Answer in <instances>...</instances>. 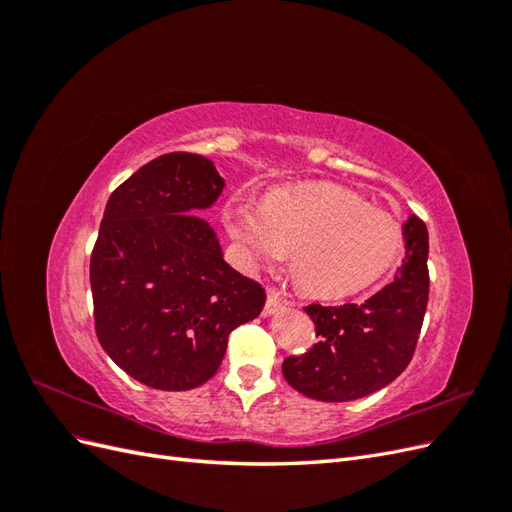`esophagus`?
<instances>
[{
	"instance_id": "obj_1",
	"label": "esophagus",
	"mask_w": 512,
	"mask_h": 512,
	"mask_svg": "<svg viewBox=\"0 0 512 512\" xmlns=\"http://www.w3.org/2000/svg\"><path fill=\"white\" fill-rule=\"evenodd\" d=\"M290 301H286L280 292L277 290H269V297H267V303H265V316H275L280 314L284 307H288Z\"/></svg>"
}]
</instances>
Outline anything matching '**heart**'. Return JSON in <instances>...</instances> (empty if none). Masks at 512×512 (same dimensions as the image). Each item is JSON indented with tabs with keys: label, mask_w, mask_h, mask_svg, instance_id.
Returning <instances> with one entry per match:
<instances>
[{
	"label": "heart",
	"mask_w": 512,
	"mask_h": 512,
	"mask_svg": "<svg viewBox=\"0 0 512 512\" xmlns=\"http://www.w3.org/2000/svg\"><path fill=\"white\" fill-rule=\"evenodd\" d=\"M222 220L245 271L280 265L290 252L294 277L318 299L371 288L404 254V228L393 215L335 183L284 185L262 203L235 194Z\"/></svg>",
	"instance_id": "obj_1"
}]
</instances>
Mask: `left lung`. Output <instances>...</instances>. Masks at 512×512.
<instances>
[{
  "label": "left lung",
  "mask_w": 512,
  "mask_h": 512,
  "mask_svg": "<svg viewBox=\"0 0 512 512\" xmlns=\"http://www.w3.org/2000/svg\"><path fill=\"white\" fill-rule=\"evenodd\" d=\"M406 258L395 282L356 305H309L320 342L282 365L292 389L318 401H352L384 389L412 359L429 299V235L423 220L404 222Z\"/></svg>",
  "instance_id": "1"
}]
</instances>
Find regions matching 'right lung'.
Returning a JSON list of instances; mask_svg holds the SVG:
<instances>
[{
  "instance_id": "add662e5",
  "label": "right lung",
  "mask_w": 512,
  "mask_h": 512,
  "mask_svg": "<svg viewBox=\"0 0 512 512\" xmlns=\"http://www.w3.org/2000/svg\"><path fill=\"white\" fill-rule=\"evenodd\" d=\"M226 181L196 153H166L121 183L104 209L89 277L104 352L134 380L188 391L218 371L228 335L267 294L224 260L211 224Z\"/></svg>"
}]
</instances>
